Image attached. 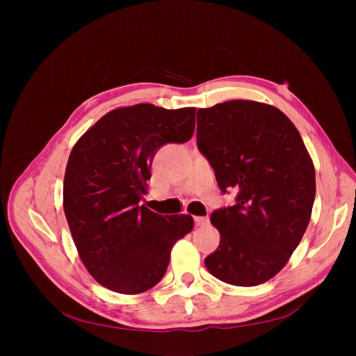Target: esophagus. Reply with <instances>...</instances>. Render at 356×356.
<instances>
[{"label": "esophagus", "instance_id": "obj_1", "mask_svg": "<svg viewBox=\"0 0 356 356\" xmlns=\"http://www.w3.org/2000/svg\"><path fill=\"white\" fill-rule=\"evenodd\" d=\"M209 222V220L207 217H195V224L197 225V227H200V225H207Z\"/></svg>", "mask_w": 356, "mask_h": 356}]
</instances>
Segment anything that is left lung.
Wrapping results in <instances>:
<instances>
[{"label": "left lung", "mask_w": 356, "mask_h": 356, "mask_svg": "<svg viewBox=\"0 0 356 356\" xmlns=\"http://www.w3.org/2000/svg\"><path fill=\"white\" fill-rule=\"evenodd\" d=\"M197 147L236 204L211 215L221 241L204 258L212 276L255 286L282 270L307 229L315 166L293 122L276 106L229 101L197 110Z\"/></svg>", "instance_id": "1"}]
</instances>
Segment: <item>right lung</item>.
I'll return each instance as SVG.
<instances>
[{"label": "right lung", "mask_w": 356, "mask_h": 356, "mask_svg": "<svg viewBox=\"0 0 356 356\" xmlns=\"http://www.w3.org/2000/svg\"><path fill=\"white\" fill-rule=\"evenodd\" d=\"M196 108L120 106L101 117L71 149L63 211L79 257L96 282L135 296L163 277L174 245L193 230L190 215L139 204L157 149L187 143Z\"/></svg>", "instance_id": "obj_1"}]
</instances>
